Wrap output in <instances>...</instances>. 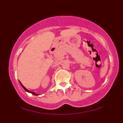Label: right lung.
<instances>
[{
	"label": "right lung",
	"mask_w": 123,
	"mask_h": 123,
	"mask_svg": "<svg viewBox=\"0 0 123 123\" xmlns=\"http://www.w3.org/2000/svg\"><path fill=\"white\" fill-rule=\"evenodd\" d=\"M19 83H20L21 85V86H22V87H23V88H24V90H25V91H27V92H31V93H32V94H33V95H37V94H35V93L34 92H31V91H29V90H28V89H26V88H25V87H24V86L23 85H22V84H21V83L20 82V81H19Z\"/></svg>",
	"instance_id": "add662e5"
}]
</instances>
